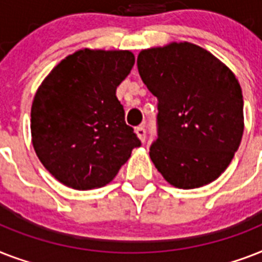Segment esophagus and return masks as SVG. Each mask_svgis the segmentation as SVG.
I'll list each match as a JSON object with an SVG mask.
<instances>
[{
	"label": "esophagus",
	"mask_w": 262,
	"mask_h": 262,
	"mask_svg": "<svg viewBox=\"0 0 262 262\" xmlns=\"http://www.w3.org/2000/svg\"><path fill=\"white\" fill-rule=\"evenodd\" d=\"M136 135L141 140V143L145 141V136H147V130H145V127L144 126H137L136 127Z\"/></svg>",
	"instance_id": "obj_1"
}]
</instances>
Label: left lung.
Instances as JSON below:
<instances>
[{"label":"left lung","mask_w":262,"mask_h":262,"mask_svg":"<svg viewBox=\"0 0 262 262\" xmlns=\"http://www.w3.org/2000/svg\"><path fill=\"white\" fill-rule=\"evenodd\" d=\"M141 80L158 98L151 160L172 186L194 189L219 178L244 135V98L235 75L189 42L143 50Z\"/></svg>","instance_id":"1"}]
</instances>
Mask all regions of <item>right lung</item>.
Instances as JSON below:
<instances>
[{
	"mask_svg": "<svg viewBox=\"0 0 262 262\" xmlns=\"http://www.w3.org/2000/svg\"><path fill=\"white\" fill-rule=\"evenodd\" d=\"M133 65L130 51L84 49L62 59L36 91L32 145L63 185L77 190L104 186L141 145L115 95Z\"/></svg>",
	"mask_w": 262,
	"mask_h": 262,
	"instance_id": "add662e5",
	"label": "right lung"
}]
</instances>
